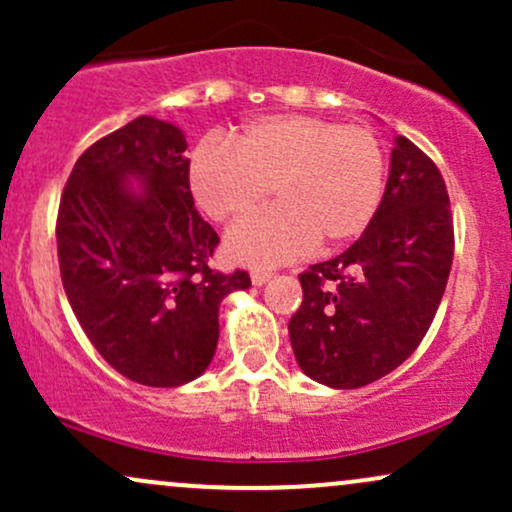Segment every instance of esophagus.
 I'll return each instance as SVG.
<instances>
[{
    "label": "esophagus",
    "instance_id": "1",
    "mask_svg": "<svg viewBox=\"0 0 512 512\" xmlns=\"http://www.w3.org/2000/svg\"><path fill=\"white\" fill-rule=\"evenodd\" d=\"M272 272H269V269H255V272L250 274V279H252V284L255 286H262V284H267L269 279H272Z\"/></svg>",
    "mask_w": 512,
    "mask_h": 512
}]
</instances>
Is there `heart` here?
Wrapping results in <instances>:
<instances>
[{"instance_id": "1", "label": "heart", "mask_w": 512, "mask_h": 512, "mask_svg": "<svg viewBox=\"0 0 512 512\" xmlns=\"http://www.w3.org/2000/svg\"><path fill=\"white\" fill-rule=\"evenodd\" d=\"M385 156L375 134L315 115H269L231 144L204 142L187 166L195 202L216 221H238L264 204L279 207L238 223L226 252L248 267H274L349 243L373 221L383 197Z\"/></svg>"}]
</instances>
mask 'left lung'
<instances>
[{
	"instance_id": "1",
	"label": "left lung",
	"mask_w": 512,
	"mask_h": 512,
	"mask_svg": "<svg viewBox=\"0 0 512 512\" xmlns=\"http://www.w3.org/2000/svg\"><path fill=\"white\" fill-rule=\"evenodd\" d=\"M452 248L443 175L419 146L395 137L385 195L363 236L298 276L303 303L289 337L303 373L354 390L402 366L436 317Z\"/></svg>"
}]
</instances>
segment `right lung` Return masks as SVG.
I'll use <instances>...</instances> for the list:
<instances>
[{
	"mask_svg": "<svg viewBox=\"0 0 512 512\" xmlns=\"http://www.w3.org/2000/svg\"><path fill=\"white\" fill-rule=\"evenodd\" d=\"M185 134L142 115L88 146L57 214L62 286L76 320L117 373L180 387L209 368L219 305L248 272L209 267L219 236L197 214Z\"/></svg>",
	"mask_w": 512,
	"mask_h": 512,
	"instance_id": "add662e5",
	"label": "right lung"
}]
</instances>
